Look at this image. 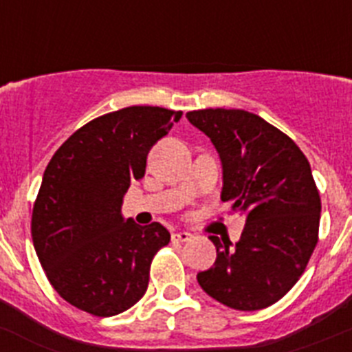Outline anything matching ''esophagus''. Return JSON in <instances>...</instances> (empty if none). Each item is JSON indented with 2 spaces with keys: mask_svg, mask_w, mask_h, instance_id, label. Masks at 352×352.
<instances>
[{
  "mask_svg": "<svg viewBox=\"0 0 352 352\" xmlns=\"http://www.w3.org/2000/svg\"><path fill=\"white\" fill-rule=\"evenodd\" d=\"M192 234L186 231H179V232H174L173 234V241H182V243H186V241H190Z\"/></svg>",
  "mask_w": 352,
  "mask_h": 352,
  "instance_id": "1",
  "label": "esophagus"
}]
</instances>
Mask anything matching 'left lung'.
Instances as JSON below:
<instances>
[{"label": "left lung", "mask_w": 352, "mask_h": 352, "mask_svg": "<svg viewBox=\"0 0 352 352\" xmlns=\"http://www.w3.org/2000/svg\"><path fill=\"white\" fill-rule=\"evenodd\" d=\"M222 162L223 203L245 214L238 243L210 236L217 261L197 282L236 310H261L296 284L317 245L321 197L310 164L284 132L241 109L186 113Z\"/></svg>", "instance_id": "8db88e82"}]
</instances>
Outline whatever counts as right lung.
<instances>
[{"label":"right lung","mask_w":352,"mask_h":352,"mask_svg":"<svg viewBox=\"0 0 352 352\" xmlns=\"http://www.w3.org/2000/svg\"><path fill=\"white\" fill-rule=\"evenodd\" d=\"M182 111L132 105L89 121L60 146L43 173L31 236L43 272L63 300L98 317L144 296L153 256L169 243L162 223L123 219L129 186Z\"/></svg>","instance_id":"obj_1"}]
</instances>
